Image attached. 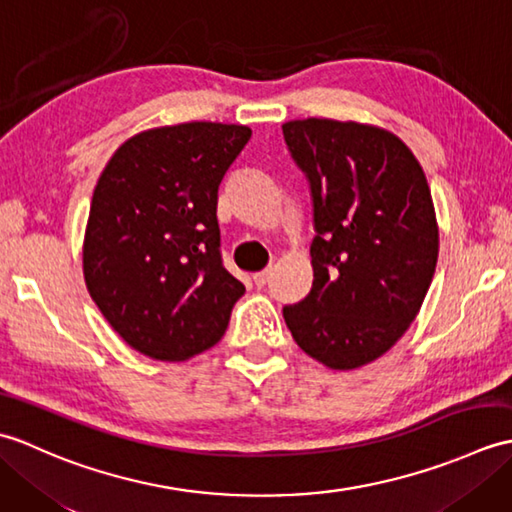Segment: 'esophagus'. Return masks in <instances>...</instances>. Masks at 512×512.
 I'll return each instance as SVG.
<instances>
[{
    "instance_id": "34e87169",
    "label": "esophagus",
    "mask_w": 512,
    "mask_h": 512,
    "mask_svg": "<svg viewBox=\"0 0 512 512\" xmlns=\"http://www.w3.org/2000/svg\"><path fill=\"white\" fill-rule=\"evenodd\" d=\"M270 275H273V268H266V270H262V273H255V275H253L255 286L264 288V286L268 284V281H270Z\"/></svg>"
}]
</instances>
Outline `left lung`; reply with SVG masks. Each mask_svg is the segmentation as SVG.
I'll return each instance as SVG.
<instances>
[{
  "instance_id": "8db88e82",
  "label": "left lung",
  "mask_w": 512,
  "mask_h": 512,
  "mask_svg": "<svg viewBox=\"0 0 512 512\" xmlns=\"http://www.w3.org/2000/svg\"><path fill=\"white\" fill-rule=\"evenodd\" d=\"M284 138L310 182L314 281L284 308L292 339L330 369L376 361L407 332L438 262L427 178L387 129L354 121H290Z\"/></svg>"
}]
</instances>
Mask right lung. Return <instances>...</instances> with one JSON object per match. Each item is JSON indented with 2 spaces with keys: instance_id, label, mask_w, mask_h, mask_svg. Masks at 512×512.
<instances>
[{
  "instance_id": "add662e5",
  "label": "right lung",
  "mask_w": 512,
  "mask_h": 512,
  "mask_svg": "<svg viewBox=\"0 0 512 512\" xmlns=\"http://www.w3.org/2000/svg\"><path fill=\"white\" fill-rule=\"evenodd\" d=\"M248 138V127L222 123L147 129L96 182L85 286L136 352L187 361L224 336L246 288L222 264L217 187Z\"/></svg>"
}]
</instances>
